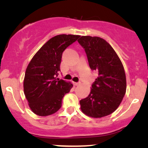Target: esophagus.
Instances as JSON below:
<instances>
[{
  "instance_id": "esophagus-1",
  "label": "esophagus",
  "mask_w": 148,
  "mask_h": 148,
  "mask_svg": "<svg viewBox=\"0 0 148 148\" xmlns=\"http://www.w3.org/2000/svg\"><path fill=\"white\" fill-rule=\"evenodd\" d=\"M73 84L75 86H79L81 84V82H73Z\"/></svg>"
}]
</instances>
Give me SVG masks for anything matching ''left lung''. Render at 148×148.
<instances>
[{
  "instance_id": "8db88e82",
  "label": "left lung",
  "mask_w": 148,
  "mask_h": 148,
  "mask_svg": "<svg viewBox=\"0 0 148 148\" xmlns=\"http://www.w3.org/2000/svg\"><path fill=\"white\" fill-rule=\"evenodd\" d=\"M77 41L86 51L90 69L98 73L90 94L80 100L81 110L92 118L106 116L116 110L126 92L124 67L116 52L105 40L86 36Z\"/></svg>"
}]
</instances>
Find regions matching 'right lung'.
<instances>
[{"label":"right lung","instance_id":"obj_1","mask_svg":"<svg viewBox=\"0 0 148 148\" xmlns=\"http://www.w3.org/2000/svg\"><path fill=\"white\" fill-rule=\"evenodd\" d=\"M80 37L60 34L50 38L32 58L26 69L23 90L29 106L34 114L41 116L59 110L62 99L70 92L73 84L56 79L60 70L62 52Z\"/></svg>","mask_w":148,"mask_h":148}]
</instances>
